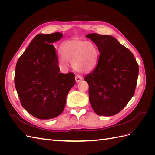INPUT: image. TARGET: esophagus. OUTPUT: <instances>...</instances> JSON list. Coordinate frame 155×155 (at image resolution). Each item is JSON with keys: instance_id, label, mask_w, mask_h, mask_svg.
I'll return each instance as SVG.
<instances>
[{"instance_id": "34e87169", "label": "esophagus", "mask_w": 155, "mask_h": 155, "mask_svg": "<svg viewBox=\"0 0 155 155\" xmlns=\"http://www.w3.org/2000/svg\"><path fill=\"white\" fill-rule=\"evenodd\" d=\"M75 79H76V81L77 83H79V82H80L82 80L83 77L81 76H78V75H77V76H76V78H75Z\"/></svg>"}]
</instances>
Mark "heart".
Returning <instances> with one entry per match:
<instances>
[{
    "label": "heart",
    "mask_w": 155,
    "mask_h": 155,
    "mask_svg": "<svg viewBox=\"0 0 155 155\" xmlns=\"http://www.w3.org/2000/svg\"><path fill=\"white\" fill-rule=\"evenodd\" d=\"M99 59V51L92 42L74 39L65 42L62 52L59 54L61 66L67 67L69 62L74 68L81 72H90L94 68Z\"/></svg>",
    "instance_id": "1"
}]
</instances>
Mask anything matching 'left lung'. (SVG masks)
<instances>
[{"label":"left lung","instance_id":"left-lung-1","mask_svg":"<svg viewBox=\"0 0 155 155\" xmlns=\"http://www.w3.org/2000/svg\"><path fill=\"white\" fill-rule=\"evenodd\" d=\"M100 53L96 67L87 74L89 101L100 116H113L122 110L133 96L138 76V64L132 52L114 37L86 35Z\"/></svg>","mask_w":155,"mask_h":155}]
</instances>
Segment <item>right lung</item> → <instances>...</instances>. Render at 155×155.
<instances>
[{"label":"right lung","instance_id":"add662e5","mask_svg":"<svg viewBox=\"0 0 155 155\" xmlns=\"http://www.w3.org/2000/svg\"><path fill=\"white\" fill-rule=\"evenodd\" d=\"M62 33L38 34L18 59L15 85L24 109L35 118L49 120L64 110L68 92L76 83L72 72H59L58 58L51 45Z\"/></svg>","mask_w":155,"mask_h":155}]
</instances>
